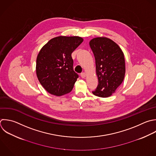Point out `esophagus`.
I'll use <instances>...</instances> for the list:
<instances>
[{
  "mask_svg": "<svg viewBox=\"0 0 156 156\" xmlns=\"http://www.w3.org/2000/svg\"><path fill=\"white\" fill-rule=\"evenodd\" d=\"M80 76H81V77H82V78H85V77H86V74H85V73H82L80 74Z\"/></svg>",
  "mask_w": 156,
  "mask_h": 156,
  "instance_id": "obj_1",
  "label": "esophagus"
}]
</instances>
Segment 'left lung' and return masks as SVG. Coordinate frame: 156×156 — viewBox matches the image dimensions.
Listing matches in <instances>:
<instances>
[{
	"label": "left lung",
	"mask_w": 156,
	"mask_h": 156,
	"mask_svg": "<svg viewBox=\"0 0 156 156\" xmlns=\"http://www.w3.org/2000/svg\"><path fill=\"white\" fill-rule=\"evenodd\" d=\"M93 52L98 85L92 93L95 96L107 98L114 93L122 83L126 72L124 54L112 40L98 37L90 41Z\"/></svg>",
	"instance_id": "8db88e82"
}]
</instances>
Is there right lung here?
I'll return each mask as SVG.
<instances>
[{"mask_svg":"<svg viewBox=\"0 0 156 156\" xmlns=\"http://www.w3.org/2000/svg\"><path fill=\"white\" fill-rule=\"evenodd\" d=\"M83 41L79 37L60 36L41 48L37 58L36 73L48 93L62 96L71 91L79 77L73 69L71 54Z\"/></svg>","mask_w":156,"mask_h":156,"instance_id":"add662e5","label":"right lung"}]
</instances>
